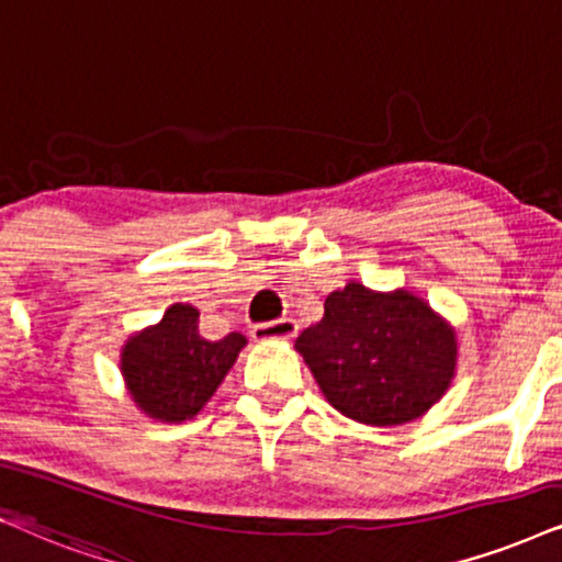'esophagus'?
Wrapping results in <instances>:
<instances>
[{"mask_svg": "<svg viewBox=\"0 0 562 562\" xmlns=\"http://www.w3.org/2000/svg\"><path fill=\"white\" fill-rule=\"evenodd\" d=\"M297 334V324L293 318H277V322L257 324L251 329L254 339H290Z\"/></svg>", "mask_w": 562, "mask_h": 562, "instance_id": "34e87169", "label": "esophagus"}]
</instances>
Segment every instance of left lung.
Returning a JSON list of instances; mask_svg holds the SVG:
<instances>
[{
    "instance_id": "left-lung-1",
    "label": "left lung",
    "mask_w": 562,
    "mask_h": 562,
    "mask_svg": "<svg viewBox=\"0 0 562 562\" xmlns=\"http://www.w3.org/2000/svg\"><path fill=\"white\" fill-rule=\"evenodd\" d=\"M334 409L366 425H402L428 412L457 368L453 331L407 290L358 282L326 297L324 318L295 339Z\"/></svg>"
}]
</instances>
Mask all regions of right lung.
<instances>
[{
	"label": "right lung",
	"instance_id": "right-lung-1",
	"mask_svg": "<svg viewBox=\"0 0 562 562\" xmlns=\"http://www.w3.org/2000/svg\"><path fill=\"white\" fill-rule=\"evenodd\" d=\"M196 318L194 305L176 303L158 326L139 331L124 347L122 371L132 400L145 415L162 423L194 417L246 345L238 331L210 342L199 334Z\"/></svg>",
	"mask_w": 562,
	"mask_h": 562
}]
</instances>
